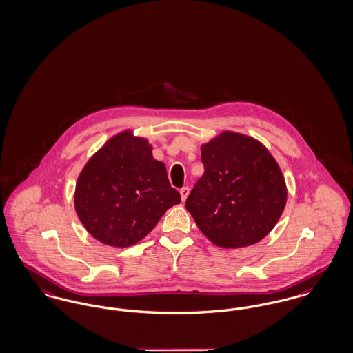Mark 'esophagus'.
<instances>
[{
	"label": "esophagus",
	"instance_id": "obj_1",
	"mask_svg": "<svg viewBox=\"0 0 353 353\" xmlns=\"http://www.w3.org/2000/svg\"><path fill=\"white\" fill-rule=\"evenodd\" d=\"M180 194H181V200H183V201H185V200H187V197H188V194H190V188H188V187L181 188V190H180Z\"/></svg>",
	"mask_w": 353,
	"mask_h": 353
}]
</instances>
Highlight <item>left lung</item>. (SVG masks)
Listing matches in <instances>:
<instances>
[{"label":"left lung","instance_id":"obj_1","mask_svg":"<svg viewBox=\"0 0 353 353\" xmlns=\"http://www.w3.org/2000/svg\"><path fill=\"white\" fill-rule=\"evenodd\" d=\"M204 174L185 207L200 231L221 248L258 243L282 215L288 188L268 148L252 137L224 130L201 145Z\"/></svg>","mask_w":353,"mask_h":353}]
</instances>
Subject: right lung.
Here are the masks:
<instances>
[{
	"label": "right lung",
	"instance_id": "obj_1",
	"mask_svg": "<svg viewBox=\"0 0 353 353\" xmlns=\"http://www.w3.org/2000/svg\"><path fill=\"white\" fill-rule=\"evenodd\" d=\"M152 145L132 130L111 137L83 166L74 194L88 234L111 247L142 241L163 214L181 201Z\"/></svg>",
	"mask_w": 353,
	"mask_h": 353
}]
</instances>
